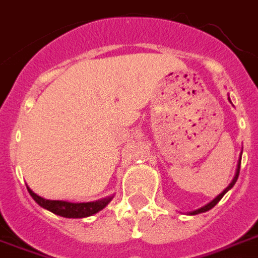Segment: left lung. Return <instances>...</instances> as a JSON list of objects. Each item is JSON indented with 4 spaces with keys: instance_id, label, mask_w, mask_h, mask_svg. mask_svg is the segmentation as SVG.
<instances>
[{
    "instance_id": "1",
    "label": "left lung",
    "mask_w": 258,
    "mask_h": 258,
    "mask_svg": "<svg viewBox=\"0 0 258 258\" xmlns=\"http://www.w3.org/2000/svg\"><path fill=\"white\" fill-rule=\"evenodd\" d=\"M229 101H230V97H229ZM241 155H242V151H241V154H240V159H238V163H237L236 174H234V176H233L232 182H230V183H229V186H228V187L225 188L224 191L221 192V194H218V196H217L216 198H214V200L212 201V202H209L208 205H205V206H202V208L197 209V210H194V212H188V216H196V214H200V213H205V212H208V210H210V209H213V208H214V206H216L217 204H218V202H220V201H221V198H222V197H224L225 194H226V192H228L229 190H230V188L233 187V186H234V183H236V182H237V178H238V174H240V166H241Z\"/></svg>"
}]
</instances>
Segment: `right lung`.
Here are the masks:
<instances>
[{"instance_id":"1","label":"right lung","mask_w":258,"mask_h":258,"mask_svg":"<svg viewBox=\"0 0 258 258\" xmlns=\"http://www.w3.org/2000/svg\"><path fill=\"white\" fill-rule=\"evenodd\" d=\"M30 197L37 202L41 208L49 210V212L57 214V216L66 217V218H86V217L93 216L97 212H100L111 202L113 196L105 197L103 200L93 201V202H68V201H50L45 200L42 197L37 196L36 192L32 191L29 186H26Z\"/></svg>"}]
</instances>
